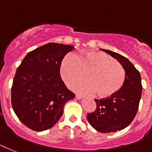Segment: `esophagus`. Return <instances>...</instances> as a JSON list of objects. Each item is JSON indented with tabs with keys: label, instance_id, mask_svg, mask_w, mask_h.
I'll return each instance as SVG.
<instances>
[{
	"label": "esophagus",
	"instance_id": "esophagus-1",
	"mask_svg": "<svg viewBox=\"0 0 152 152\" xmlns=\"http://www.w3.org/2000/svg\"><path fill=\"white\" fill-rule=\"evenodd\" d=\"M76 99H78V100L82 99V98H83V96H81V95H77V94H76Z\"/></svg>",
	"mask_w": 152,
	"mask_h": 152
}]
</instances>
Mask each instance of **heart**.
<instances>
[{"instance_id": "1", "label": "heart", "mask_w": 152, "mask_h": 152, "mask_svg": "<svg viewBox=\"0 0 152 152\" xmlns=\"http://www.w3.org/2000/svg\"><path fill=\"white\" fill-rule=\"evenodd\" d=\"M86 72L88 80H80L72 85L76 92L83 94L96 92L99 97H108L115 94L125 82L123 65L107 54L87 50L78 56L68 55L64 58L61 75L67 85L83 78Z\"/></svg>"}]
</instances>
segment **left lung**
<instances>
[{
    "label": "left lung",
    "instance_id": "left-lung-1",
    "mask_svg": "<svg viewBox=\"0 0 152 152\" xmlns=\"http://www.w3.org/2000/svg\"><path fill=\"white\" fill-rule=\"evenodd\" d=\"M102 50L123 65L126 72L125 82L114 95L95 99L97 108L87 114V120L98 132L111 133L124 129L134 120L141 97L142 84L140 72L126 58L112 50Z\"/></svg>",
    "mask_w": 152,
    "mask_h": 152
}]
</instances>
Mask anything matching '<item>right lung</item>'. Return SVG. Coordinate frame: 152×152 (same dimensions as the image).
I'll use <instances>...</instances> for the list:
<instances>
[{
    "label": "right lung",
    "instance_id": "right-lung-1",
    "mask_svg": "<svg viewBox=\"0 0 152 152\" xmlns=\"http://www.w3.org/2000/svg\"><path fill=\"white\" fill-rule=\"evenodd\" d=\"M73 48L48 43L28 53L16 70L12 108L29 129L43 131L52 127L62 115L65 103L75 97L60 76L61 61Z\"/></svg>",
    "mask_w": 152,
    "mask_h": 152
}]
</instances>
